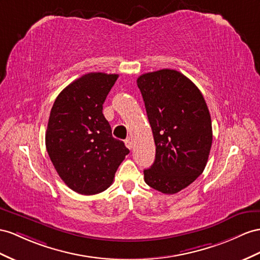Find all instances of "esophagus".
<instances>
[{
  "label": "esophagus",
  "mask_w": 260,
  "mask_h": 260,
  "mask_svg": "<svg viewBox=\"0 0 260 260\" xmlns=\"http://www.w3.org/2000/svg\"><path fill=\"white\" fill-rule=\"evenodd\" d=\"M125 146H126V147H127L128 149H132V147H133V143H132V141H131L129 138L125 139Z\"/></svg>",
  "instance_id": "esophagus-1"
}]
</instances>
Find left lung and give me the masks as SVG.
I'll list each match as a JSON object with an SVG mask.
<instances>
[{"label":"left lung","mask_w":260,"mask_h":260,"mask_svg":"<svg viewBox=\"0 0 260 260\" xmlns=\"http://www.w3.org/2000/svg\"><path fill=\"white\" fill-rule=\"evenodd\" d=\"M156 145L145 182L165 194L187 188L202 174L212 146V122L198 86L181 72L162 69L137 79Z\"/></svg>","instance_id":"obj_1"}]
</instances>
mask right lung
<instances>
[{
  "label": "right lung",
  "mask_w": 260,
  "mask_h": 260,
  "mask_svg": "<svg viewBox=\"0 0 260 260\" xmlns=\"http://www.w3.org/2000/svg\"><path fill=\"white\" fill-rule=\"evenodd\" d=\"M118 75L91 72L59 93L46 132V148L59 177L80 194H96L113 182L128 154L112 136L103 103Z\"/></svg>",
  "instance_id": "obj_1"
}]
</instances>
